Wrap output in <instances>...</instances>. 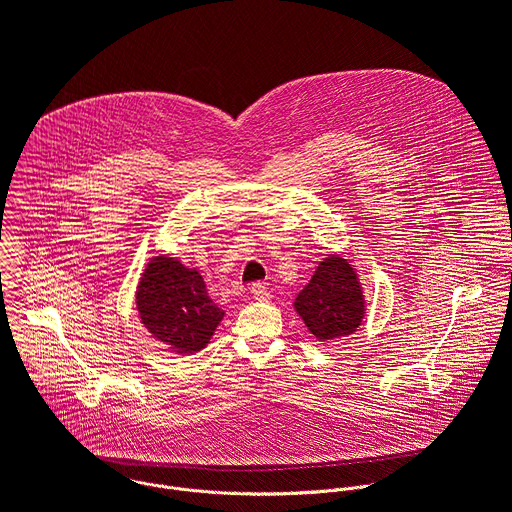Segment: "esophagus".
Segmentation results:
<instances>
[{
	"mask_svg": "<svg viewBox=\"0 0 512 512\" xmlns=\"http://www.w3.org/2000/svg\"><path fill=\"white\" fill-rule=\"evenodd\" d=\"M251 295H253L255 301H269L271 299V291L263 283H253L251 285Z\"/></svg>",
	"mask_w": 512,
	"mask_h": 512,
	"instance_id": "obj_1",
	"label": "esophagus"
}]
</instances>
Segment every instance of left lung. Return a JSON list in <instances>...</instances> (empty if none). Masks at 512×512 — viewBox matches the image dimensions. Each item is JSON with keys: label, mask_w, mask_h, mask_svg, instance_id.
Here are the masks:
<instances>
[{"label": "left lung", "mask_w": 512, "mask_h": 512, "mask_svg": "<svg viewBox=\"0 0 512 512\" xmlns=\"http://www.w3.org/2000/svg\"><path fill=\"white\" fill-rule=\"evenodd\" d=\"M295 311L319 341L347 337L365 317V299L359 277L347 259H323L295 299Z\"/></svg>", "instance_id": "8db88e82"}]
</instances>
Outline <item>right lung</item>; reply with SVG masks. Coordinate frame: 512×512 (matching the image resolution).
Returning <instances> with one entry per match:
<instances>
[{
    "instance_id": "obj_1",
    "label": "right lung",
    "mask_w": 512,
    "mask_h": 512,
    "mask_svg": "<svg viewBox=\"0 0 512 512\" xmlns=\"http://www.w3.org/2000/svg\"><path fill=\"white\" fill-rule=\"evenodd\" d=\"M135 303L145 329L175 353L201 351L225 315L195 269L163 255L147 263Z\"/></svg>"
}]
</instances>
